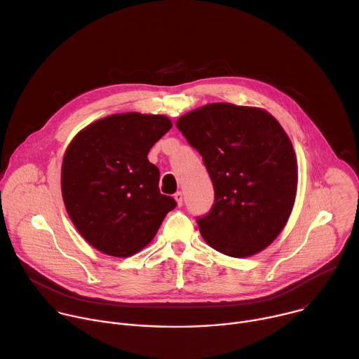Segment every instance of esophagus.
Returning a JSON list of instances; mask_svg holds the SVG:
<instances>
[{"label":"esophagus","mask_w":359,"mask_h":359,"mask_svg":"<svg viewBox=\"0 0 359 359\" xmlns=\"http://www.w3.org/2000/svg\"><path fill=\"white\" fill-rule=\"evenodd\" d=\"M175 200L177 201V206H182V204H183V193L182 191L175 193Z\"/></svg>","instance_id":"obj_1"}]
</instances>
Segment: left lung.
Returning a JSON list of instances; mask_svg holds the SVG:
<instances>
[{
    "label": "left lung",
    "mask_w": 359,
    "mask_h": 359,
    "mask_svg": "<svg viewBox=\"0 0 359 359\" xmlns=\"http://www.w3.org/2000/svg\"><path fill=\"white\" fill-rule=\"evenodd\" d=\"M176 126L201 155L215 187L210 212L197 217L204 241L237 259L270 245L291 215L298 180L281 125L260 108L210 104Z\"/></svg>",
    "instance_id": "1"
}]
</instances>
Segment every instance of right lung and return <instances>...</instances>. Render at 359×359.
<instances>
[{
    "instance_id": "1",
    "label": "right lung",
    "mask_w": 359,
    "mask_h": 359,
    "mask_svg": "<svg viewBox=\"0 0 359 359\" xmlns=\"http://www.w3.org/2000/svg\"><path fill=\"white\" fill-rule=\"evenodd\" d=\"M170 128L163 115L128 112L99 119L72 139L62 162V197L74 226L96 250L129 257L176 208L159 190V169L147 161Z\"/></svg>"
}]
</instances>
